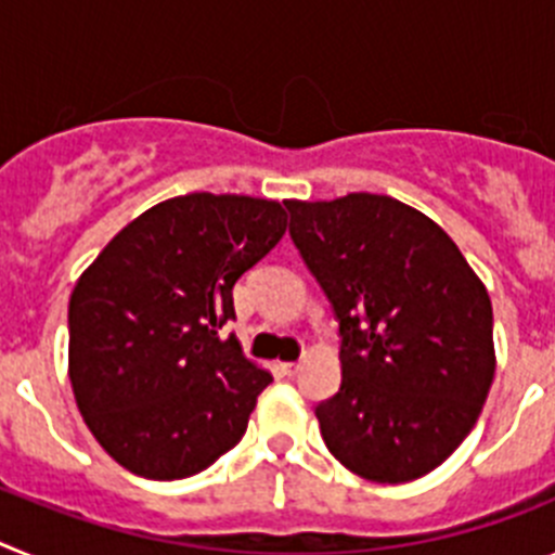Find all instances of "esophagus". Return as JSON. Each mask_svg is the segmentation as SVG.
<instances>
[{
	"instance_id": "esophagus-1",
	"label": "esophagus",
	"mask_w": 555,
	"mask_h": 555,
	"mask_svg": "<svg viewBox=\"0 0 555 555\" xmlns=\"http://www.w3.org/2000/svg\"><path fill=\"white\" fill-rule=\"evenodd\" d=\"M281 372L286 377H294L297 372H300V364H297V361H286V364H281Z\"/></svg>"
}]
</instances>
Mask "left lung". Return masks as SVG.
Segmentation results:
<instances>
[{"instance_id": "8db88e82", "label": "left lung", "mask_w": 555, "mask_h": 555, "mask_svg": "<svg viewBox=\"0 0 555 555\" xmlns=\"http://www.w3.org/2000/svg\"><path fill=\"white\" fill-rule=\"evenodd\" d=\"M288 235L338 322L327 450L375 483L428 475L473 430L494 377L492 302L448 233L384 197L286 203Z\"/></svg>"}]
</instances>
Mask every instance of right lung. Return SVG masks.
<instances>
[{"mask_svg": "<svg viewBox=\"0 0 555 555\" xmlns=\"http://www.w3.org/2000/svg\"><path fill=\"white\" fill-rule=\"evenodd\" d=\"M286 210L185 194L144 210L68 300V377L96 442L141 478L203 473L238 444L272 375L247 361L233 286L281 242Z\"/></svg>", "mask_w": 555, "mask_h": 555, "instance_id": "1", "label": "right lung"}]
</instances>
